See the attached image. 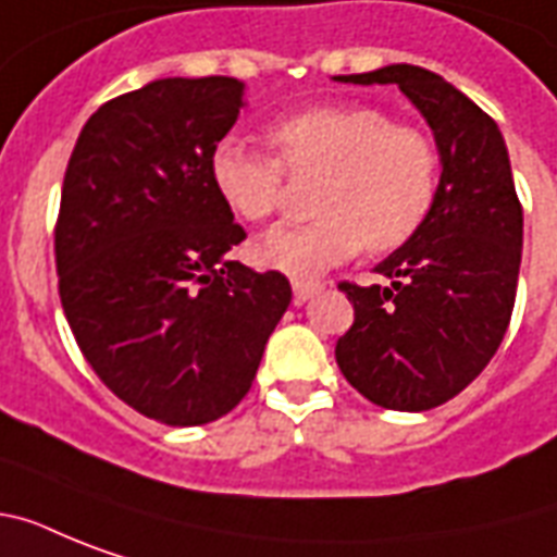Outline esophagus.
Masks as SVG:
<instances>
[{
  "label": "esophagus",
  "instance_id": "1",
  "mask_svg": "<svg viewBox=\"0 0 557 557\" xmlns=\"http://www.w3.org/2000/svg\"><path fill=\"white\" fill-rule=\"evenodd\" d=\"M295 288V304H306V300H312L314 295H321V283H309V280H295L292 283Z\"/></svg>",
  "mask_w": 557,
  "mask_h": 557
}]
</instances>
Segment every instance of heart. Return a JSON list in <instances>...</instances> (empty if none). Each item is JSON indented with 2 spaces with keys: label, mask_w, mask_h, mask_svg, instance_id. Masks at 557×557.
Returning <instances> with one entry per match:
<instances>
[{
  "label": "heart",
  "mask_w": 557,
  "mask_h": 557,
  "mask_svg": "<svg viewBox=\"0 0 557 557\" xmlns=\"http://www.w3.org/2000/svg\"><path fill=\"white\" fill-rule=\"evenodd\" d=\"M274 159L239 138L210 152V182L227 210L265 222L283 199L286 173H323L314 196L321 216L277 225L257 243V257L292 277H314L367 251L410 243L440 193V150L424 129L396 124L387 109L335 103L292 112L269 126Z\"/></svg>",
  "instance_id": "heart-1"
}]
</instances>
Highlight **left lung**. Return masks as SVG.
<instances>
[{
  "label": "left lung",
  "instance_id": "obj_1",
  "mask_svg": "<svg viewBox=\"0 0 557 557\" xmlns=\"http://www.w3.org/2000/svg\"><path fill=\"white\" fill-rule=\"evenodd\" d=\"M335 81L396 83L440 150L431 216L375 265L389 286H338L356 309L335 347L344 379L372 405L419 413L462 393L509 330L523 248L509 150L492 117L428 69L396 63Z\"/></svg>",
  "mask_w": 557,
  "mask_h": 557
}]
</instances>
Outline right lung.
<instances>
[{
    "instance_id": "right-lung-1",
    "label": "right lung",
    "mask_w": 557,
    "mask_h": 557,
    "mask_svg": "<svg viewBox=\"0 0 557 557\" xmlns=\"http://www.w3.org/2000/svg\"><path fill=\"white\" fill-rule=\"evenodd\" d=\"M245 83L164 77L81 129L54 231L60 304L83 358L121 401L173 428L231 413L292 304L280 271L227 251L243 225L210 182Z\"/></svg>"
}]
</instances>
